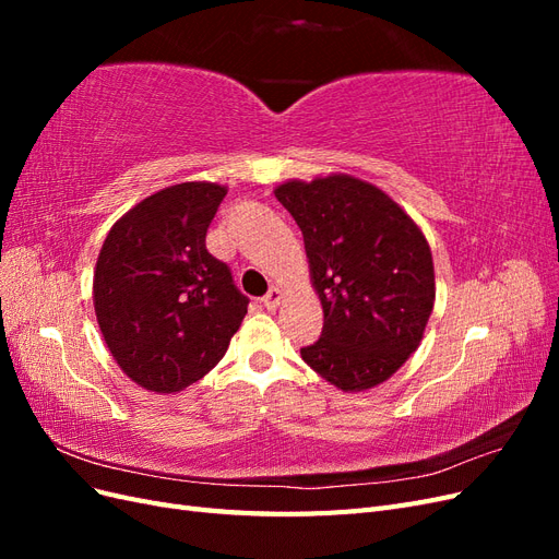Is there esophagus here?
Here are the masks:
<instances>
[{"mask_svg":"<svg viewBox=\"0 0 559 559\" xmlns=\"http://www.w3.org/2000/svg\"><path fill=\"white\" fill-rule=\"evenodd\" d=\"M282 289H277V286H273V289H270L265 296H263V306L267 308V310H277V306L282 302Z\"/></svg>","mask_w":559,"mask_h":559,"instance_id":"esophagus-1","label":"esophagus"}]
</instances>
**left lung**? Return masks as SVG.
<instances>
[{"label": "left lung", "mask_w": 559, "mask_h": 559, "mask_svg": "<svg viewBox=\"0 0 559 559\" xmlns=\"http://www.w3.org/2000/svg\"><path fill=\"white\" fill-rule=\"evenodd\" d=\"M275 198L306 242L324 310L319 341L300 349L343 392L392 378L419 347L436 300L425 233L378 186L349 175L289 179Z\"/></svg>", "instance_id": "8db88e82"}]
</instances>
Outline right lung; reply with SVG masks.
Segmentation results:
<instances>
[{"mask_svg": "<svg viewBox=\"0 0 559 559\" xmlns=\"http://www.w3.org/2000/svg\"><path fill=\"white\" fill-rule=\"evenodd\" d=\"M226 186L183 181L144 198L107 233L93 275L99 331L123 373L175 394L222 361L249 298L205 235Z\"/></svg>", "mask_w": 559, "mask_h": 559, "instance_id": "obj_1", "label": "right lung"}]
</instances>
